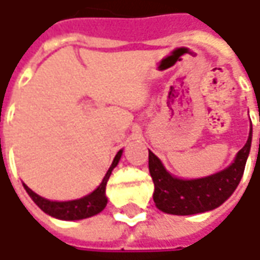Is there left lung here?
Returning a JSON list of instances; mask_svg holds the SVG:
<instances>
[{
	"mask_svg": "<svg viewBox=\"0 0 260 260\" xmlns=\"http://www.w3.org/2000/svg\"><path fill=\"white\" fill-rule=\"evenodd\" d=\"M252 128L246 145L239 150L235 162L218 174L201 179H178L166 172L160 160L149 150V171L155 184L156 207L168 214L191 215L214 210L235 192L245 172L250 152Z\"/></svg>",
	"mask_w": 260,
	"mask_h": 260,
	"instance_id": "left-lung-1",
	"label": "left lung"
}]
</instances>
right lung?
<instances>
[{
  "instance_id": "add662e5",
  "label": "right lung",
  "mask_w": 260,
  "mask_h": 260,
  "mask_svg": "<svg viewBox=\"0 0 260 260\" xmlns=\"http://www.w3.org/2000/svg\"><path fill=\"white\" fill-rule=\"evenodd\" d=\"M121 157V150L115 155L113 164L110 166V169L107 171L103 182L100 184V186L95 189L94 192H91L89 195H86L84 198L79 200H74V201H65V203H57V201H49L46 198H42L40 195H37L33 192L27 185H24L27 194L31 197V200L35 201L36 204L39 205L40 210H43L46 214L60 218V220H81V218H86L91 215L98 214L101 213L107 205V197H105V185L108 182V178L113 172L118 160Z\"/></svg>"
}]
</instances>
